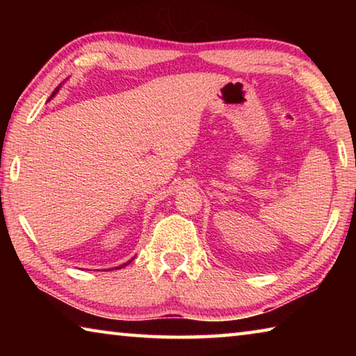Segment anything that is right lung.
I'll return each instance as SVG.
<instances>
[{"label": "right lung", "instance_id": "1", "mask_svg": "<svg viewBox=\"0 0 356 356\" xmlns=\"http://www.w3.org/2000/svg\"><path fill=\"white\" fill-rule=\"evenodd\" d=\"M59 86H61V84H59ZM59 86H58V88L55 89V91H53V94H51V97H50V99H53V97H55V94H56V92L59 91ZM50 99H48V100H50ZM131 261H134V259H130V261H129V262H125V264H122V265H119V267H116V270H118V268H122V267H125V265H129V264H130Z\"/></svg>", "mask_w": 356, "mask_h": 356}]
</instances>
